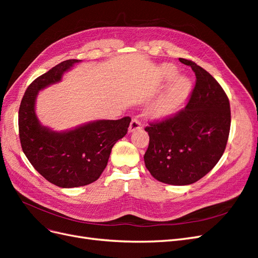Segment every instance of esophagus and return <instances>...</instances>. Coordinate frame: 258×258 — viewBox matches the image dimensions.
<instances>
[{
	"instance_id": "34e87169",
	"label": "esophagus",
	"mask_w": 258,
	"mask_h": 258,
	"mask_svg": "<svg viewBox=\"0 0 258 258\" xmlns=\"http://www.w3.org/2000/svg\"><path fill=\"white\" fill-rule=\"evenodd\" d=\"M140 128H141V122H140L137 118L132 119L130 122V126H129V132H134Z\"/></svg>"
}]
</instances>
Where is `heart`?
Returning a JSON list of instances; mask_svg holds the SVG:
<instances>
[{"instance_id": "heart-1", "label": "heart", "mask_w": 258, "mask_h": 258, "mask_svg": "<svg viewBox=\"0 0 258 258\" xmlns=\"http://www.w3.org/2000/svg\"><path fill=\"white\" fill-rule=\"evenodd\" d=\"M177 75V70L172 64H162L159 69V82L168 85L166 90L154 100L147 108L153 118H165L175 112L183 104L191 90V82L184 75Z\"/></svg>"}]
</instances>
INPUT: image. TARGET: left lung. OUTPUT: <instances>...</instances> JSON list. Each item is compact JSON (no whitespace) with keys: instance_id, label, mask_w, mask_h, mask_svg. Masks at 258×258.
I'll list each match as a JSON object with an SVG mask.
<instances>
[{"instance_id":"obj_1","label":"left lung","mask_w":258,"mask_h":258,"mask_svg":"<svg viewBox=\"0 0 258 258\" xmlns=\"http://www.w3.org/2000/svg\"><path fill=\"white\" fill-rule=\"evenodd\" d=\"M196 75L184 110L145 128L150 144L145 167L159 182L189 185L204 177L223 156L230 130V105L221 85L205 69L179 58Z\"/></svg>"}]
</instances>
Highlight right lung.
Wrapping results in <instances>:
<instances>
[{
    "instance_id": "obj_1",
    "label": "right lung",
    "mask_w": 258,
    "mask_h": 258,
    "mask_svg": "<svg viewBox=\"0 0 258 258\" xmlns=\"http://www.w3.org/2000/svg\"><path fill=\"white\" fill-rule=\"evenodd\" d=\"M82 60L70 59L53 67L30 84L18 115L22 151L34 169L48 182L72 188L97 181L105 169L114 144L127 135L130 117L99 119L66 131L43 126L35 112L38 91L61 82Z\"/></svg>"
}]
</instances>
